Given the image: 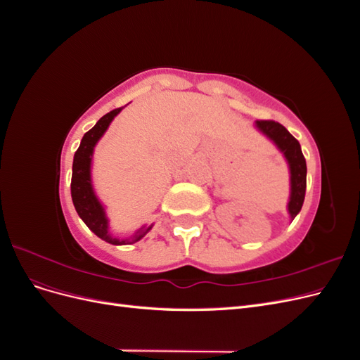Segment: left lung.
Wrapping results in <instances>:
<instances>
[{
	"instance_id": "1",
	"label": "left lung",
	"mask_w": 360,
	"mask_h": 360,
	"mask_svg": "<svg viewBox=\"0 0 360 360\" xmlns=\"http://www.w3.org/2000/svg\"><path fill=\"white\" fill-rule=\"evenodd\" d=\"M255 127L270 141H274L288 162L291 184L288 213L291 219H294L302 209L304 192H307V160L303 158L299 141L284 126L274 122V120H258L255 122Z\"/></svg>"
}]
</instances>
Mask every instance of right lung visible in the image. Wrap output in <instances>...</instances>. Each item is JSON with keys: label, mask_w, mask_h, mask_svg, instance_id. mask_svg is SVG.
Returning a JSON list of instances; mask_svg holds the SVG:
<instances>
[{"label": "right lung", "mask_w": 360, "mask_h": 360, "mask_svg": "<svg viewBox=\"0 0 360 360\" xmlns=\"http://www.w3.org/2000/svg\"><path fill=\"white\" fill-rule=\"evenodd\" d=\"M123 108H117V110L108 112L103 115L99 122L96 123L94 127H91L89 132L82 136L81 146L76 150L75 158H73V167H72V183H70V191H72V201L76 212H78L81 219L85 222V225L90 228V230L101 237L102 240L111 243V245H126V243H135L141 240L153 225L143 226L135 233L132 241L129 238L126 240H120L115 238L108 231V217L105 214L103 205L101 201L97 200L93 184H91V159H93V151L97 144V141L102 138V135L106 132V129L110 127L114 117L122 111Z\"/></svg>", "instance_id": "right-lung-1"}]
</instances>
